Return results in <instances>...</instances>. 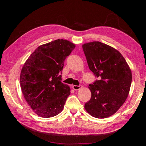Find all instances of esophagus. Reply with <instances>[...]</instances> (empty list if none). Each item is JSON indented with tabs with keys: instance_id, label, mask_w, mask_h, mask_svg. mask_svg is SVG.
I'll list each match as a JSON object with an SVG mask.
<instances>
[{
	"instance_id": "34e87169",
	"label": "esophagus",
	"mask_w": 146,
	"mask_h": 146,
	"mask_svg": "<svg viewBox=\"0 0 146 146\" xmlns=\"http://www.w3.org/2000/svg\"><path fill=\"white\" fill-rule=\"evenodd\" d=\"M82 87V86L81 85H79V86L73 85V86H72V88L74 90H80V89Z\"/></svg>"
}]
</instances>
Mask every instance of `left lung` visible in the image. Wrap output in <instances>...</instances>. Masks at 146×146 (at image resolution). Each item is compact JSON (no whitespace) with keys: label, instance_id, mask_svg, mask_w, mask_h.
<instances>
[{"label":"left lung","instance_id":"8db88e82","mask_svg":"<svg viewBox=\"0 0 146 146\" xmlns=\"http://www.w3.org/2000/svg\"><path fill=\"white\" fill-rule=\"evenodd\" d=\"M89 68L98 78L89 85L91 99L85 104L88 113L108 118L117 111L129 95L132 74L126 60L113 47L98 41L82 45Z\"/></svg>","mask_w":146,"mask_h":146}]
</instances>
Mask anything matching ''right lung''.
Wrapping results in <instances>:
<instances>
[{
  "label": "right lung",
  "instance_id": "add662e5",
  "mask_svg": "<svg viewBox=\"0 0 146 146\" xmlns=\"http://www.w3.org/2000/svg\"><path fill=\"white\" fill-rule=\"evenodd\" d=\"M75 44L63 39L38 46L24 63L20 84L24 98L34 113L42 118L59 114L70 95L61 82L64 62Z\"/></svg>",
  "mask_w": 146,
  "mask_h": 146
}]
</instances>
